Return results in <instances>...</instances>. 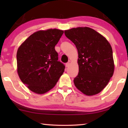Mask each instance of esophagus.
<instances>
[{"mask_svg": "<svg viewBox=\"0 0 128 128\" xmlns=\"http://www.w3.org/2000/svg\"><path fill=\"white\" fill-rule=\"evenodd\" d=\"M69 65H70V62H66V67H68L69 66Z\"/></svg>", "mask_w": 128, "mask_h": 128, "instance_id": "obj_1", "label": "esophagus"}]
</instances>
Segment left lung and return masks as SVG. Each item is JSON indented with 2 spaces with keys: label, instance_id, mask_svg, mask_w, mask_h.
I'll list each match as a JSON object with an SVG mask.
<instances>
[{
  "label": "left lung",
  "instance_id": "left-lung-1",
  "mask_svg": "<svg viewBox=\"0 0 128 128\" xmlns=\"http://www.w3.org/2000/svg\"><path fill=\"white\" fill-rule=\"evenodd\" d=\"M65 35L76 45L78 54V74L73 81L86 95L100 92L114 72L113 52L107 40L94 29L79 27L65 30Z\"/></svg>",
  "mask_w": 128,
  "mask_h": 128
}]
</instances>
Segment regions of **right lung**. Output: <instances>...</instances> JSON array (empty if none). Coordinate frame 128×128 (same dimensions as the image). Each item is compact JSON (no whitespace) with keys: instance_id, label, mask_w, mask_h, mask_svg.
<instances>
[{"instance_id":"1","label":"right lung","mask_w":128,"mask_h":128,"mask_svg":"<svg viewBox=\"0 0 128 128\" xmlns=\"http://www.w3.org/2000/svg\"><path fill=\"white\" fill-rule=\"evenodd\" d=\"M64 33L59 29L40 30L32 34L17 52V72L24 84L37 94L52 88L66 67L58 61L55 46Z\"/></svg>"}]
</instances>
